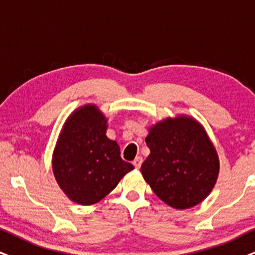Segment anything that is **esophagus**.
I'll return each instance as SVG.
<instances>
[{
    "instance_id": "1",
    "label": "esophagus",
    "mask_w": 255,
    "mask_h": 255,
    "mask_svg": "<svg viewBox=\"0 0 255 255\" xmlns=\"http://www.w3.org/2000/svg\"><path fill=\"white\" fill-rule=\"evenodd\" d=\"M141 163H142V157L141 156H137V157H135V160L133 161V165H134V167L135 168H140L141 167Z\"/></svg>"
}]
</instances>
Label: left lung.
I'll return each instance as SVG.
<instances>
[{
  "instance_id": "8db88e82",
  "label": "left lung",
  "mask_w": 255,
  "mask_h": 255,
  "mask_svg": "<svg viewBox=\"0 0 255 255\" xmlns=\"http://www.w3.org/2000/svg\"><path fill=\"white\" fill-rule=\"evenodd\" d=\"M150 153L141 166L153 192L175 209L199 205L214 188L220 162L207 131L196 119L176 115L148 129Z\"/></svg>"
}]
</instances>
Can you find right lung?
Returning <instances> with one entry per match:
<instances>
[{
    "label": "right lung",
    "instance_id": "add662e5",
    "mask_svg": "<svg viewBox=\"0 0 255 255\" xmlns=\"http://www.w3.org/2000/svg\"><path fill=\"white\" fill-rule=\"evenodd\" d=\"M108 119L94 104L76 108L62 126L53 151L55 180L73 202L94 205L109 194L134 166L106 135Z\"/></svg>",
    "mask_w": 255,
    "mask_h": 255
}]
</instances>
